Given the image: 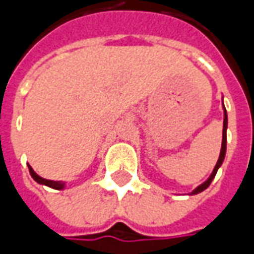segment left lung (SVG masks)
<instances>
[{"mask_svg": "<svg viewBox=\"0 0 254 254\" xmlns=\"http://www.w3.org/2000/svg\"><path fill=\"white\" fill-rule=\"evenodd\" d=\"M226 127H228V116H226V110H225V120H223V137H222V148H220L219 160H218V162H216V165H215V168H213V172H212V175L209 177V180L206 181V182H203L202 185H199V187L193 190L192 193H199V192H202L203 190H206V188L210 185L212 180L215 178V175H216V172H218V168L222 165L223 158H225V152H226Z\"/></svg>", "mask_w": 254, "mask_h": 254, "instance_id": "8db88e82", "label": "left lung"}]
</instances>
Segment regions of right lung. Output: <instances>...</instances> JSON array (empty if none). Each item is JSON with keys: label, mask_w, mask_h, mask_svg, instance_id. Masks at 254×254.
Wrapping results in <instances>:
<instances>
[{"label": "right lung", "mask_w": 254, "mask_h": 254, "mask_svg": "<svg viewBox=\"0 0 254 254\" xmlns=\"http://www.w3.org/2000/svg\"><path fill=\"white\" fill-rule=\"evenodd\" d=\"M29 174H31V177H32L36 182L44 184V185H46V187H51V188H54V190H62V188H64V184H62V182L45 180V178H41L39 175H36V174H35V171L31 168V165H29Z\"/></svg>", "instance_id": "add662e5"}]
</instances>
